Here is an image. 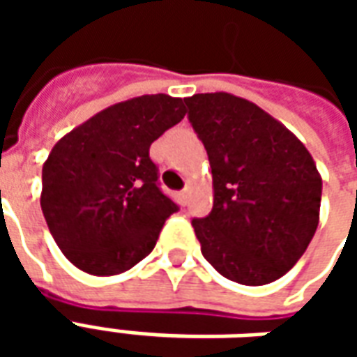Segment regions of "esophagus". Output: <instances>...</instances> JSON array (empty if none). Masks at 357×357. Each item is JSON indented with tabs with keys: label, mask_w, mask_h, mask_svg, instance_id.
Here are the masks:
<instances>
[{
	"label": "esophagus",
	"mask_w": 357,
	"mask_h": 357,
	"mask_svg": "<svg viewBox=\"0 0 357 357\" xmlns=\"http://www.w3.org/2000/svg\"><path fill=\"white\" fill-rule=\"evenodd\" d=\"M189 199H191V187H185V189L179 193V201L183 202V204H187V202H189Z\"/></svg>",
	"instance_id": "obj_1"
}]
</instances>
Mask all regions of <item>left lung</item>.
Segmentation results:
<instances>
[{
	"mask_svg": "<svg viewBox=\"0 0 357 357\" xmlns=\"http://www.w3.org/2000/svg\"><path fill=\"white\" fill-rule=\"evenodd\" d=\"M183 101L212 168L214 206L193 220L202 256L235 283H271L298 262L319 224L314 158L252 101L225 91Z\"/></svg>",
	"mask_w": 357,
	"mask_h": 357,
	"instance_id": "1",
	"label": "left lung"
}]
</instances>
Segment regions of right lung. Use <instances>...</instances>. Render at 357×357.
<instances>
[{
	"instance_id": "right-lung-1",
	"label": "right lung",
	"mask_w": 357,
	"mask_h": 357,
	"mask_svg": "<svg viewBox=\"0 0 357 357\" xmlns=\"http://www.w3.org/2000/svg\"><path fill=\"white\" fill-rule=\"evenodd\" d=\"M179 97L110 105L55 143L42 170V204L66 260L89 275L124 273L155 248L178 206L158 189L149 147L185 116Z\"/></svg>"
}]
</instances>
